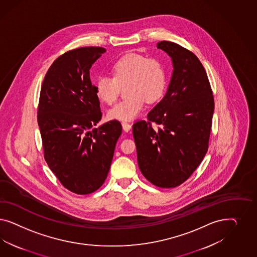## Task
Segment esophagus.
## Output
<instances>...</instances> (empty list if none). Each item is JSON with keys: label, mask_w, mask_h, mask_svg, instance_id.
Listing matches in <instances>:
<instances>
[{"label": "esophagus", "mask_w": 257, "mask_h": 257, "mask_svg": "<svg viewBox=\"0 0 257 257\" xmlns=\"http://www.w3.org/2000/svg\"><path fill=\"white\" fill-rule=\"evenodd\" d=\"M121 125H122V128H123L125 132H129L131 130V128H132V124L127 122V121H122Z\"/></svg>", "instance_id": "esophagus-1"}]
</instances>
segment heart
<instances>
[{"label": "heart", "instance_id": "obj_1", "mask_svg": "<svg viewBox=\"0 0 257 257\" xmlns=\"http://www.w3.org/2000/svg\"><path fill=\"white\" fill-rule=\"evenodd\" d=\"M111 76H101L96 83V94L104 103L114 104L125 87L128 96L110 109V119L129 120L139 116L145 101L153 103L163 95L166 72L162 63L156 58L140 55H127L119 58L111 68Z\"/></svg>", "mask_w": 257, "mask_h": 257}]
</instances>
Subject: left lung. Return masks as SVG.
<instances>
[{
	"label": "left lung",
	"mask_w": 257,
	"mask_h": 257,
	"mask_svg": "<svg viewBox=\"0 0 257 257\" xmlns=\"http://www.w3.org/2000/svg\"><path fill=\"white\" fill-rule=\"evenodd\" d=\"M156 46L171 56L174 70L165 97L147 120L133 124V136L143 176L171 188L186 182L206 155L215 103L206 71L191 51L166 40Z\"/></svg>",
	"instance_id": "1"
}]
</instances>
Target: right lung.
<instances>
[{"label":"right lung","mask_w":257,"mask_h":257,"mask_svg":"<svg viewBox=\"0 0 257 257\" xmlns=\"http://www.w3.org/2000/svg\"><path fill=\"white\" fill-rule=\"evenodd\" d=\"M106 50L82 47L55 59L43 80L38 106L44 158L63 187L79 195L99 189L107 177L122 127L101 119L89 70Z\"/></svg>","instance_id":"1"}]
</instances>
